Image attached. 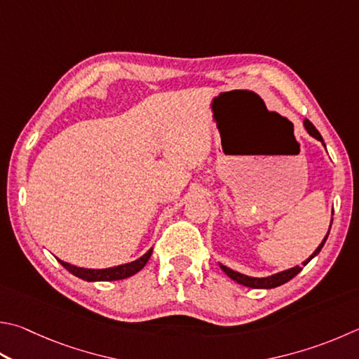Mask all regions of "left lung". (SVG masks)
Returning <instances> with one entry per match:
<instances>
[{
	"instance_id": "1",
	"label": "left lung",
	"mask_w": 359,
	"mask_h": 359,
	"mask_svg": "<svg viewBox=\"0 0 359 359\" xmlns=\"http://www.w3.org/2000/svg\"><path fill=\"white\" fill-rule=\"evenodd\" d=\"M303 126H304V128H306V132H308L312 138H316L317 141H320L322 142V146L327 149V146H325V142H323V138H322V135L317 132V128L312 126V123L306 119L304 122H303ZM334 213V212H333ZM333 213H331V223H330V227H328V232H327V236H325V238L322 240L320 242V245L317 246V250L311 254V256L304 260V262H302V264L308 265L309 262H311V259H314L318 252H320V250L323 248V245H325V242H327V238H328V236H330V229H331V224H333ZM219 265V269L223 270L227 276H229L231 279H233V281L236 283H238V284H242V285H246V287H251V289H273V287H278V285H283V284H285L287 281H290V279L293 278V276H297L299 271L303 270V267L301 265H295V266H292V269H287V270H283V271H279V273H275V275H270V276H265V278H254V276H248V275H243V273H238V271H236V270H232V269H227L226 265H223V264H218Z\"/></svg>"
}]
</instances>
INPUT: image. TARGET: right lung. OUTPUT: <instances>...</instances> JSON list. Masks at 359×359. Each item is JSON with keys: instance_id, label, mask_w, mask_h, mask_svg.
Returning <instances> with one entry per match:
<instances>
[{"instance_id": "1", "label": "right lung", "mask_w": 359, "mask_h": 359, "mask_svg": "<svg viewBox=\"0 0 359 359\" xmlns=\"http://www.w3.org/2000/svg\"><path fill=\"white\" fill-rule=\"evenodd\" d=\"M154 248H151L146 254H142L140 259L133 260V262L128 264H122V265H116V266H109V269H83V266H76L72 265L69 262H64V260L57 259L64 269L69 270L72 275L83 279V281L88 283H97V281H117V279H126L130 278L142 270V266L147 264V260L152 256Z\"/></svg>"}]
</instances>
